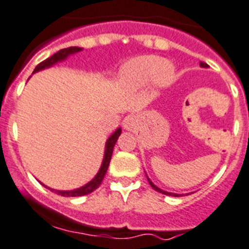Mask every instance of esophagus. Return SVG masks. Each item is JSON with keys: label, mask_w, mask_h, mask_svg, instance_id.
<instances>
[{"label": "esophagus", "mask_w": 249, "mask_h": 249, "mask_svg": "<svg viewBox=\"0 0 249 249\" xmlns=\"http://www.w3.org/2000/svg\"><path fill=\"white\" fill-rule=\"evenodd\" d=\"M136 125V118L134 115H127L125 117L124 122H123V126L126 130H132Z\"/></svg>", "instance_id": "1"}]
</instances>
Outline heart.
Returning a JSON list of instances; mask_svg holds the SVG:
<instances>
[{"label": "heart", "instance_id": "b5f03b06", "mask_svg": "<svg viewBox=\"0 0 249 249\" xmlns=\"http://www.w3.org/2000/svg\"><path fill=\"white\" fill-rule=\"evenodd\" d=\"M173 67L156 55H143L130 60L123 66L122 77L131 86H143L156 80L166 85L172 80Z\"/></svg>", "mask_w": 249, "mask_h": 249}]
</instances>
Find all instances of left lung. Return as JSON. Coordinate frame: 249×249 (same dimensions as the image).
I'll list each match as a JSON object with an SVG mask.
<instances>
[{
	"label": "left lung",
	"instance_id": "1",
	"mask_svg": "<svg viewBox=\"0 0 249 249\" xmlns=\"http://www.w3.org/2000/svg\"><path fill=\"white\" fill-rule=\"evenodd\" d=\"M200 66H201V67H208V65H206L205 62H200ZM147 179H148V178H147ZM148 183H150L151 187H152L153 189L156 190V192H160V193H162V194H166V195H172V196H179V194H174V193H168V192H164V190L160 189V188L156 187V185L153 184V183L151 182L150 179H148Z\"/></svg>",
	"mask_w": 249,
	"mask_h": 249
}]
</instances>
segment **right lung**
Segmentation results:
<instances>
[{"label":"right lung","instance_id":"add662e5","mask_svg":"<svg viewBox=\"0 0 249 249\" xmlns=\"http://www.w3.org/2000/svg\"><path fill=\"white\" fill-rule=\"evenodd\" d=\"M81 50H82V48H77V46H71V48L61 49V50L57 51L56 54H54L53 56L48 57V59L44 60L43 62H40V64L36 67L34 72H38L40 71V70L46 69V67L53 66V65L56 64V62L62 61V60L66 59L69 55L76 54V53H78V51ZM120 134H122V129L119 127V129L115 130V131L110 135V138L108 139V141H107L106 143V152H104V159H103V162H102L101 169H99L98 173L96 174V177L93 178L89 183H87L86 185H83V187L78 188V189H75V190H55V192H56L59 195H61V196H82V195H87L89 194V193H92L93 190H96L97 188L101 185L102 180H103L104 176H106L107 169H108V166H109V162H110V159H111V155H113L114 146H115V142H117ZM49 189H50V188H49Z\"/></svg>","mask_w":249,"mask_h":249}]
</instances>
